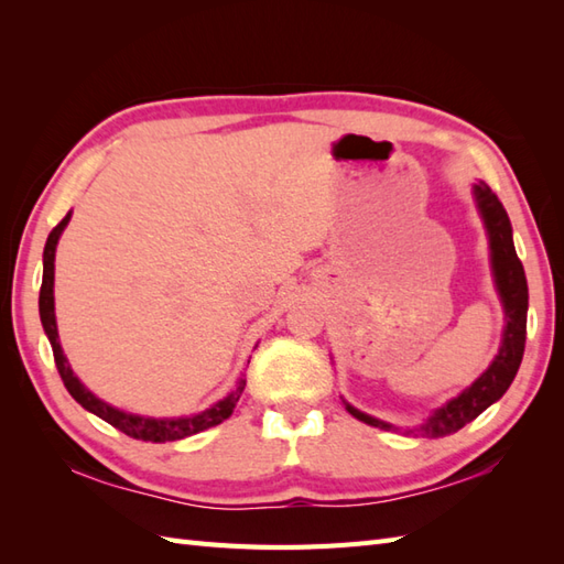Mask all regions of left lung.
Instances as JSON below:
<instances>
[{
	"instance_id": "1",
	"label": "left lung",
	"mask_w": 564,
	"mask_h": 564,
	"mask_svg": "<svg viewBox=\"0 0 564 564\" xmlns=\"http://www.w3.org/2000/svg\"><path fill=\"white\" fill-rule=\"evenodd\" d=\"M473 198L477 213L485 223L487 239H489V263H492V279L495 289L499 293L501 307H505V332H501V346L495 356V361L487 366L485 373L477 378L473 386H467L463 392L455 394L446 404L431 410L422 424L416 426H394L382 419L370 416L354 404L344 400L346 412L356 416L358 422L368 426L386 429V431H404V434H422L426 438H441L455 434V431L470 424L473 419L480 416L489 404H495L501 394L517 378V370L523 358L525 346V315H529V283H525L523 263L517 257V247H513L511 223L509 215L501 206V200L492 194L485 182L473 184Z\"/></svg>"
}]
</instances>
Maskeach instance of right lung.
Wrapping results in <instances>:
<instances>
[{"mask_svg": "<svg viewBox=\"0 0 564 564\" xmlns=\"http://www.w3.org/2000/svg\"><path fill=\"white\" fill-rule=\"evenodd\" d=\"M69 218H72V210L53 227V232L47 235V242H45V249H43V283H41V297H39V313H41L45 337L53 346L57 373H59V378H63L67 392L84 406V410L97 414L99 419H104V422H109L118 431H123L126 436L138 438V441H152V443L178 441V438L194 436V434H198V431H206L210 426L223 424L225 419L232 414L239 394H242V390L247 386L245 378L237 380V386H235L232 392H227L223 400L210 404L208 410H203L198 414H188V416H142V414L118 410V406L99 400L97 394H94L75 376V370H72V366L67 361V356L63 354V346H59V334H57V322H55V293H53V289H55V249H57V242H59V235H63Z\"/></svg>", "mask_w": 564, "mask_h": 564, "instance_id": "right-lung-1", "label": "right lung"}]
</instances>
